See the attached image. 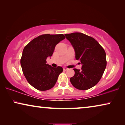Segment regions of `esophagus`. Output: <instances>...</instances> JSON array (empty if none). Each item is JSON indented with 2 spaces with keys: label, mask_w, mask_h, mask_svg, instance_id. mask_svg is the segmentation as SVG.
<instances>
[{
  "label": "esophagus",
  "mask_w": 125,
  "mask_h": 125,
  "mask_svg": "<svg viewBox=\"0 0 125 125\" xmlns=\"http://www.w3.org/2000/svg\"><path fill=\"white\" fill-rule=\"evenodd\" d=\"M63 70H64V71H66V70H68V68H65V67H64V68H63Z\"/></svg>",
  "instance_id": "esophagus-1"
}]
</instances>
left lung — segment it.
<instances>
[{
	"instance_id": "obj_1",
	"label": "left lung",
	"mask_w": 125,
	"mask_h": 125,
	"mask_svg": "<svg viewBox=\"0 0 125 125\" xmlns=\"http://www.w3.org/2000/svg\"><path fill=\"white\" fill-rule=\"evenodd\" d=\"M65 35L74 48L76 59L83 64L80 70L73 69L75 73L70 78L71 83L77 89H89L98 83L105 71V51L97 40L85 34L74 32Z\"/></svg>"
}]
</instances>
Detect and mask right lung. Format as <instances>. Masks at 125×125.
I'll return each instance as SVG.
<instances>
[{
  "label": "right lung",
  "instance_id": "add662e5",
  "mask_svg": "<svg viewBox=\"0 0 125 125\" xmlns=\"http://www.w3.org/2000/svg\"><path fill=\"white\" fill-rule=\"evenodd\" d=\"M65 38L63 34L42 35L24 47L20 64L25 78L33 88L45 91L54 86L62 68L52 67L46 64V60L52 56L56 45Z\"/></svg>",
  "mask_w": 125,
  "mask_h": 125
}]
</instances>
